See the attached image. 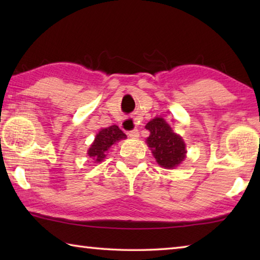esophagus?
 I'll return each instance as SVG.
<instances>
[{"instance_id":"1","label":"esophagus","mask_w":260,"mask_h":260,"mask_svg":"<svg viewBox=\"0 0 260 260\" xmlns=\"http://www.w3.org/2000/svg\"><path fill=\"white\" fill-rule=\"evenodd\" d=\"M127 134H128V136H129V138H132V139H138V138H139V136H140V133H139V131H138V129H136V128H134L133 131H129V132H128V133H127Z\"/></svg>"}]
</instances>
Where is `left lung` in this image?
Listing matches in <instances>:
<instances>
[{"instance_id": "left-lung-1", "label": "left lung", "mask_w": 260, "mask_h": 260, "mask_svg": "<svg viewBox=\"0 0 260 260\" xmlns=\"http://www.w3.org/2000/svg\"><path fill=\"white\" fill-rule=\"evenodd\" d=\"M150 132L147 144L156 161L165 169H174L186 158V144L182 138L174 133L171 126L160 117L153 118L146 125Z\"/></svg>"}]
</instances>
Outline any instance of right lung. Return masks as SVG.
Listing matches in <instances>:
<instances>
[{
    "instance_id": "add662e5",
    "label": "right lung",
    "mask_w": 260,
    "mask_h": 260,
    "mask_svg": "<svg viewBox=\"0 0 260 260\" xmlns=\"http://www.w3.org/2000/svg\"><path fill=\"white\" fill-rule=\"evenodd\" d=\"M126 138V134L117 125L102 128L96 134L94 142L91 143V146L88 149L87 155L95 162L103 161L111 146H113L118 141L124 140Z\"/></svg>"
}]
</instances>
